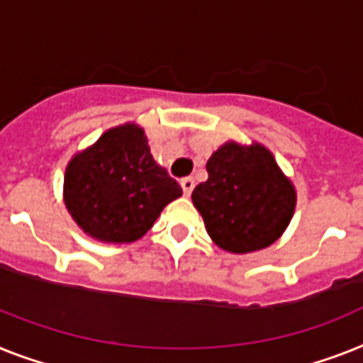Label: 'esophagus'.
Wrapping results in <instances>:
<instances>
[{"mask_svg":"<svg viewBox=\"0 0 363 363\" xmlns=\"http://www.w3.org/2000/svg\"><path fill=\"white\" fill-rule=\"evenodd\" d=\"M182 189H184V193L189 196V194L193 193L194 179L193 178H184V179H182Z\"/></svg>","mask_w":363,"mask_h":363,"instance_id":"1","label":"esophagus"}]
</instances>
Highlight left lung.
I'll return each mask as SVG.
<instances>
[{"label":"left lung","mask_w":363,"mask_h":363,"mask_svg":"<svg viewBox=\"0 0 363 363\" xmlns=\"http://www.w3.org/2000/svg\"><path fill=\"white\" fill-rule=\"evenodd\" d=\"M208 179L193 191L209 238L235 254L277 241L295 209V189L267 148L226 143L209 157Z\"/></svg>","instance_id":"1"}]
</instances>
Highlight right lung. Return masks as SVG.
Instances as JSON below:
<instances>
[{"mask_svg":"<svg viewBox=\"0 0 363 363\" xmlns=\"http://www.w3.org/2000/svg\"><path fill=\"white\" fill-rule=\"evenodd\" d=\"M182 187L155 163L145 131L125 124L70 161L65 202L81 228L106 242L143 238Z\"/></svg>","mask_w":363,"mask_h":363,"instance_id":"right-lung-1","label":"right lung"}]
</instances>
